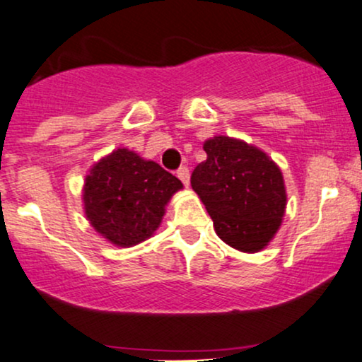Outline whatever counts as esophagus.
<instances>
[{"label":"esophagus","mask_w":362,"mask_h":362,"mask_svg":"<svg viewBox=\"0 0 362 362\" xmlns=\"http://www.w3.org/2000/svg\"><path fill=\"white\" fill-rule=\"evenodd\" d=\"M176 175H177V177H180V180L182 181V185L189 186V170H187L186 166H181L180 170L176 171Z\"/></svg>","instance_id":"obj_1"}]
</instances>
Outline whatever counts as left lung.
<instances>
[{
	"label": "left lung",
	"instance_id": "left-lung-1",
	"mask_svg": "<svg viewBox=\"0 0 362 362\" xmlns=\"http://www.w3.org/2000/svg\"><path fill=\"white\" fill-rule=\"evenodd\" d=\"M208 159L191 175L214 223V231L234 250L257 252L281 226L286 189L279 168L261 149L216 136L204 143Z\"/></svg>",
	"mask_w": 362,
	"mask_h": 362
}]
</instances>
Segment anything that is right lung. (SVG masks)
I'll use <instances>...</instances> for the list:
<instances>
[{
	"label": "right lung",
	"mask_w": 362,
	"mask_h": 362,
	"mask_svg": "<svg viewBox=\"0 0 362 362\" xmlns=\"http://www.w3.org/2000/svg\"><path fill=\"white\" fill-rule=\"evenodd\" d=\"M182 185L158 163L116 149L93 166L84 182V211L91 226L121 247L156 231L164 206Z\"/></svg>",
	"instance_id": "obj_1"
}]
</instances>
